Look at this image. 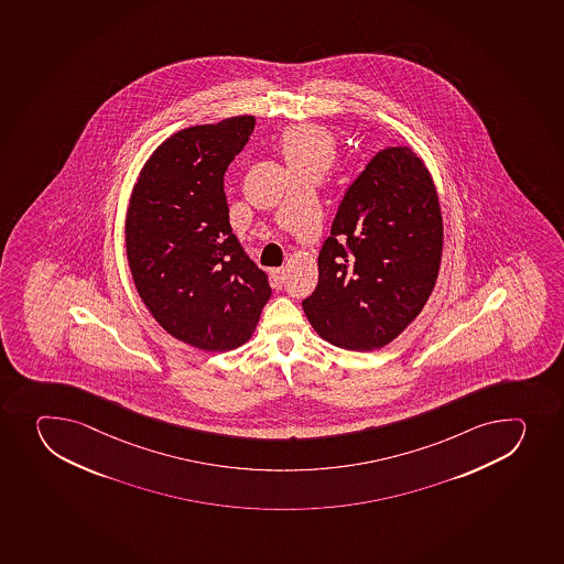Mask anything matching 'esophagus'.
Here are the masks:
<instances>
[{
  "label": "esophagus",
  "instance_id": "obj_1",
  "mask_svg": "<svg viewBox=\"0 0 564 564\" xmlns=\"http://www.w3.org/2000/svg\"><path fill=\"white\" fill-rule=\"evenodd\" d=\"M270 278H272L275 289H283V285H285V268H273V270H270Z\"/></svg>",
  "mask_w": 564,
  "mask_h": 564
}]
</instances>
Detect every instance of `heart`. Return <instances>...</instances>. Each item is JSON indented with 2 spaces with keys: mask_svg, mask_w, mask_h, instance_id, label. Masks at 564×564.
I'll return each instance as SVG.
<instances>
[{
  "mask_svg": "<svg viewBox=\"0 0 564 564\" xmlns=\"http://www.w3.org/2000/svg\"><path fill=\"white\" fill-rule=\"evenodd\" d=\"M281 154L289 167L305 165V163H327L335 156V141L324 129L303 124L285 130L279 141Z\"/></svg>",
  "mask_w": 564,
  "mask_h": 564,
  "instance_id": "obj_1",
  "label": "heart"
}]
</instances>
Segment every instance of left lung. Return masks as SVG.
<instances>
[{"instance_id":"8db88e82","label":"left lung","mask_w":564,"mask_h":564,"mask_svg":"<svg viewBox=\"0 0 564 564\" xmlns=\"http://www.w3.org/2000/svg\"><path fill=\"white\" fill-rule=\"evenodd\" d=\"M443 248L440 202L408 147H386L341 198L318 256V285L303 300L333 346L371 351L406 329L434 289Z\"/></svg>"}]
</instances>
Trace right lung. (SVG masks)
<instances>
[{"mask_svg": "<svg viewBox=\"0 0 564 564\" xmlns=\"http://www.w3.org/2000/svg\"><path fill=\"white\" fill-rule=\"evenodd\" d=\"M256 129L253 116L180 130L141 171L127 215V256L141 300L174 338L228 351L250 338L267 273L231 234L224 174Z\"/></svg>", "mask_w": 564, "mask_h": 564, "instance_id": "add662e5", "label": "right lung"}]
</instances>
